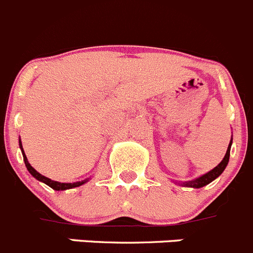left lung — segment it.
<instances>
[{
	"mask_svg": "<svg viewBox=\"0 0 253 253\" xmlns=\"http://www.w3.org/2000/svg\"><path fill=\"white\" fill-rule=\"evenodd\" d=\"M231 145H232V138H231L230 145H228L227 151H226V155H225V157H223V160L221 162H219V164L217 165V166L214 167L213 169H211V171L207 172V173L202 174L201 177H198V178H196V180L187 181V182H182V183H181V185L186 186V187L201 188V187H204V186H206V185H209V183H211L213 180H216L217 177H218L219 174H221L223 171H225L226 166H227L228 160H230Z\"/></svg>",
	"mask_w": 253,
	"mask_h": 253,
	"instance_id": "8db88e82",
	"label": "left lung"
}]
</instances>
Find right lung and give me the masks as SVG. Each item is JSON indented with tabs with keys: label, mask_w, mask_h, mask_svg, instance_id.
Instances as JSON below:
<instances>
[{
	"label": "right lung",
	"mask_w": 253,
	"mask_h": 253,
	"mask_svg": "<svg viewBox=\"0 0 253 253\" xmlns=\"http://www.w3.org/2000/svg\"><path fill=\"white\" fill-rule=\"evenodd\" d=\"M20 148H21V151H22L23 161H25V165H26V167H27L28 172H30V173L32 174V176H34L36 180H39V181H41V182L46 183L47 186H49V187L53 188V190H56V191L70 190V188L79 187V186L84 185V183H86L87 181H88V178H87V180L79 181V182H73V183H61V182H57V181H52L51 178H48V177H44L43 174H41L40 172H37L36 169H34V167L31 166L30 162L27 161V157H26V155H25V151H23V148H22V143H21V140H20Z\"/></svg>",
	"instance_id": "right-lung-1"
}]
</instances>
